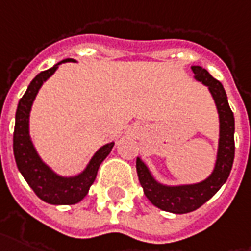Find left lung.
Masks as SVG:
<instances>
[{"mask_svg":"<svg viewBox=\"0 0 251 251\" xmlns=\"http://www.w3.org/2000/svg\"><path fill=\"white\" fill-rule=\"evenodd\" d=\"M196 79L209 86L211 96L220 114V146L214 172L201 183L186 186H165L154 181L149 169L140 158H137L135 168L145 196L154 206L174 214H185L197 210L206 201H209L221 186L226 182L234 161V116L230 109L227 96L220 81L213 78L209 72L201 66H192Z\"/></svg>","mask_w":251,"mask_h":251,"instance_id":"8db88e82","label":"left lung"}]
</instances>
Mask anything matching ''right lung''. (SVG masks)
Instances as JSON below:
<instances>
[{
  "instance_id": "1",
  "label": "right lung",
  "mask_w": 251,
  "mask_h": 251,
  "mask_svg": "<svg viewBox=\"0 0 251 251\" xmlns=\"http://www.w3.org/2000/svg\"><path fill=\"white\" fill-rule=\"evenodd\" d=\"M73 61L64 59L53 68L37 74L27 90L18 102L16 111V125L13 133V151L18 170L26 179L29 186L36 193V196L42 201L51 205H74L86 196L89 189L97 177V172L102 161L106 158L114 146V142L102 146L97 153L94 154L92 161L89 162L85 172L77 177L64 178L59 177L51 172L45 163L41 161L38 154L33 148L30 137H29V113L31 103L36 98L44 81L49 78L54 73L59 64Z\"/></svg>"
}]
</instances>
